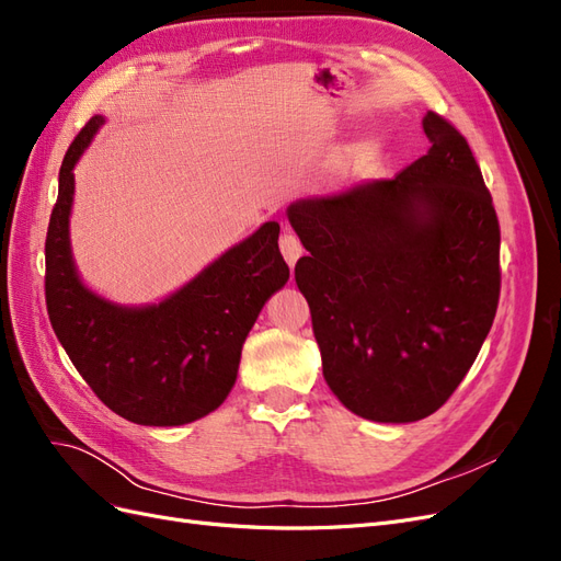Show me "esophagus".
<instances>
[{"mask_svg": "<svg viewBox=\"0 0 561 561\" xmlns=\"http://www.w3.org/2000/svg\"><path fill=\"white\" fill-rule=\"evenodd\" d=\"M280 252H283V257H285V262H287V266H290V268L301 257L304 250H301V243H299V239H297L293 231L280 233Z\"/></svg>", "mask_w": 561, "mask_h": 561, "instance_id": "34e87169", "label": "esophagus"}]
</instances>
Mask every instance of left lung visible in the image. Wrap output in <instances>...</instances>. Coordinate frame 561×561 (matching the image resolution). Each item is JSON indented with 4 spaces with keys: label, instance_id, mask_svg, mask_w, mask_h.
<instances>
[{
    "label": "left lung",
    "instance_id": "left-lung-1",
    "mask_svg": "<svg viewBox=\"0 0 561 561\" xmlns=\"http://www.w3.org/2000/svg\"><path fill=\"white\" fill-rule=\"evenodd\" d=\"M431 149L396 180L299 198L309 250L295 280L322 377L346 410L410 423L443 407L484 344L501 295V229L468 140L423 116Z\"/></svg>",
    "mask_w": 561,
    "mask_h": 561
}]
</instances>
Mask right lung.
I'll use <instances>...</instances> for the list:
<instances>
[{
	"label": "right lung",
	"mask_w": 561,
	"mask_h": 561,
	"mask_svg": "<svg viewBox=\"0 0 561 561\" xmlns=\"http://www.w3.org/2000/svg\"><path fill=\"white\" fill-rule=\"evenodd\" d=\"M103 116L62 159L46 231V311L79 375L110 410L140 426H182L210 414L236 383L241 348L264 301L290 278L278 222H266L168 299L118 307L81 283L70 250L72 168Z\"/></svg>",
	"instance_id": "obj_1"
}]
</instances>
